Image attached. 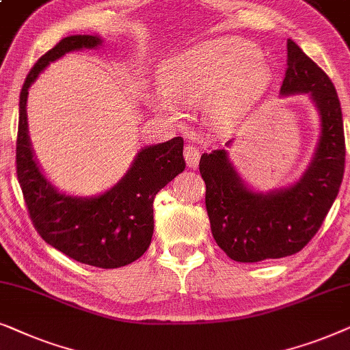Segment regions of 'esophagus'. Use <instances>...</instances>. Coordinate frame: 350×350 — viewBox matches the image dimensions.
I'll list each match as a JSON object with an SVG mask.
<instances>
[{"instance_id":"obj_1","label":"esophagus","mask_w":350,"mask_h":350,"mask_svg":"<svg viewBox=\"0 0 350 350\" xmlns=\"http://www.w3.org/2000/svg\"><path fill=\"white\" fill-rule=\"evenodd\" d=\"M200 148L195 147V146H187L184 148V158H185V163H187L189 167H195L198 165L200 161Z\"/></svg>"}]
</instances>
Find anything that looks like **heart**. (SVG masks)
<instances>
[{
	"label": "heart",
	"instance_id": "heart-1",
	"mask_svg": "<svg viewBox=\"0 0 350 350\" xmlns=\"http://www.w3.org/2000/svg\"><path fill=\"white\" fill-rule=\"evenodd\" d=\"M157 77L160 90L147 96L152 110L176 118L178 105L204 100L208 118L216 126H226L262 94L270 81V67L256 46L217 38L167 57Z\"/></svg>",
	"mask_w": 350,
	"mask_h": 350
}]
</instances>
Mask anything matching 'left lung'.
I'll use <instances>...</instances> for the list:
<instances>
[{
	"label": "left lung",
	"instance_id": "1",
	"mask_svg": "<svg viewBox=\"0 0 350 350\" xmlns=\"http://www.w3.org/2000/svg\"><path fill=\"white\" fill-rule=\"evenodd\" d=\"M286 48L288 68L280 96L307 94L320 118L319 142L301 178L262 192L241 179L226 148L200 158L213 237L237 262H260L301 251L319 232L342 183L346 144L336 90L295 41L288 40Z\"/></svg>",
	"mask_w": 350,
	"mask_h": 350
}]
</instances>
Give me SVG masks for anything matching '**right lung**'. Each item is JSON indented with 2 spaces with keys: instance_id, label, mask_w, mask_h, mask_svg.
<instances>
[{
  "instance_id": "right-lung-1",
  "label": "right lung",
  "mask_w": 350,
  "mask_h": 350,
  "mask_svg": "<svg viewBox=\"0 0 350 350\" xmlns=\"http://www.w3.org/2000/svg\"><path fill=\"white\" fill-rule=\"evenodd\" d=\"M102 43L97 35L67 36L33 65L18 102L16 163L18 184L41 239L78 262L116 269L134 262L150 246L153 198L185 170L183 137L142 147L113 187L94 197H78L46 178L31 148L27 121L29 90L40 73L65 54L96 49Z\"/></svg>"
}]
</instances>
